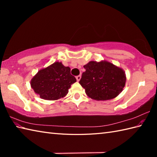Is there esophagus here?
<instances>
[{"label": "esophagus", "instance_id": "obj_1", "mask_svg": "<svg viewBox=\"0 0 157 157\" xmlns=\"http://www.w3.org/2000/svg\"><path fill=\"white\" fill-rule=\"evenodd\" d=\"M75 78H76L77 81L79 82V80H80V79H81V75H78V76H76Z\"/></svg>", "mask_w": 157, "mask_h": 157}]
</instances>
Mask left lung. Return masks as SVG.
Here are the masks:
<instances>
[{
	"label": "left lung",
	"instance_id": "obj_1",
	"mask_svg": "<svg viewBox=\"0 0 157 157\" xmlns=\"http://www.w3.org/2000/svg\"><path fill=\"white\" fill-rule=\"evenodd\" d=\"M79 84L86 94L96 101H106L117 96L126 82L124 71L106 61H90L84 66Z\"/></svg>",
	"mask_w": 157,
	"mask_h": 157
}]
</instances>
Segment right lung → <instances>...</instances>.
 I'll list each match as a JSON object with an SVG mask.
<instances>
[{"mask_svg":"<svg viewBox=\"0 0 157 157\" xmlns=\"http://www.w3.org/2000/svg\"><path fill=\"white\" fill-rule=\"evenodd\" d=\"M70 71L69 67H65L61 62H55L38 71L32 79L31 87L42 99L55 101L63 98L71 85L76 82Z\"/></svg>","mask_w":157,"mask_h":157,"instance_id":"1","label":"right lung"}]
</instances>
